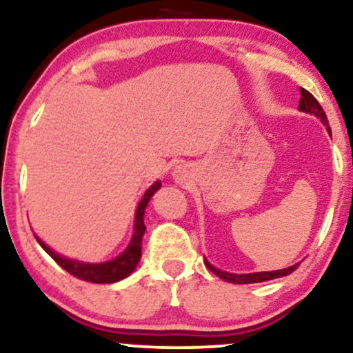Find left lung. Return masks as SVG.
Instances as JSON below:
<instances>
[{"label":"left lung","instance_id":"1","mask_svg":"<svg viewBox=\"0 0 353 353\" xmlns=\"http://www.w3.org/2000/svg\"><path fill=\"white\" fill-rule=\"evenodd\" d=\"M301 94H302V98H301V103H299V109H301V111H303V112H309V114L317 116L319 119L327 125V131H329V134H330L329 121H327L325 111H323L322 106H320L319 101L315 99L314 96H312L310 92L307 91V89H303V88H301ZM204 262H205V267H208L210 272H214L219 279H222V281L230 282V283H255V282L272 281V279H279V277H283V275L292 274L294 270L299 267V264H295L292 267H287V269H282V270H272V272L229 274V272H224V270H219V269H216V267H212L208 261H204Z\"/></svg>","mask_w":353,"mask_h":353}]
</instances>
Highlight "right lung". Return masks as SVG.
Masks as SVG:
<instances>
[{
    "instance_id": "right-lung-1",
    "label": "right lung",
    "mask_w": 353,
    "mask_h": 353,
    "mask_svg": "<svg viewBox=\"0 0 353 353\" xmlns=\"http://www.w3.org/2000/svg\"><path fill=\"white\" fill-rule=\"evenodd\" d=\"M161 188V182H154V184L145 190L144 197L141 199L139 205H137L136 210V222H134V236H132L131 242H129L128 249L124 250L119 257H116L114 261L109 262H103V264H84V262H78V261H71V259L61 257L56 252L48 247L41 239L36 237V241L39 242V245L46 250L48 254L51 255L52 259L56 261V264L63 267L66 272H70L74 277L81 279V281L86 282H92V283H112L117 281H123L124 277H128L132 270L136 269L137 262L141 259V241H143V236L145 232V225H144V210L145 205H148L149 199L152 197V194L156 192L157 189Z\"/></svg>"
}]
</instances>
